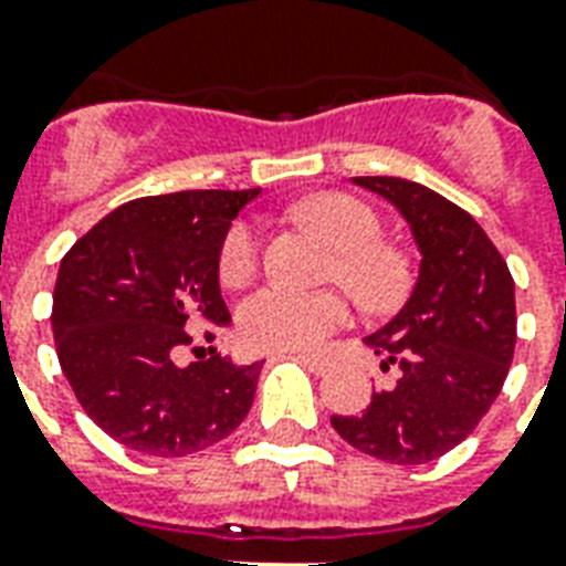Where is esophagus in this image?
<instances>
[{"mask_svg": "<svg viewBox=\"0 0 566 566\" xmlns=\"http://www.w3.org/2000/svg\"><path fill=\"white\" fill-rule=\"evenodd\" d=\"M305 367H308L311 373H317V376H323V373H328V367H332V361H326L323 355H314V353H302L296 355Z\"/></svg>", "mask_w": 566, "mask_h": 566, "instance_id": "34e87169", "label": "esophagus"}]
</instances>
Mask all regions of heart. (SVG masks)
<instances>
[{
    "label": "heart",
    "instance_id": "1",
    "mask_svg": "<svg viewBox=\"0 0 566 566\" xmlns=\"http://www.w3.org/2000/svg\"><path fill=\"white\" fill-rule=\"evenodd\" d=\"M337 247L328 279L344 282L370 311L399 305L411 291V264L396 247L385 243V226L370 205L349 193H319L300 205ZM261 229L255 220H234L217 249L222 284L243 287L261 266ZM353 319V302L340 291H296L287 284H266L238 311V335L252 349L300 353L314 349Z\"/></svg>",
    "mask_w": 566,
    "mask_h": 566
}]
</instances>
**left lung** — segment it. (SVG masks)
Returning a JSON list of instances; mask_svg holds the SVG:
<instances>
[{
    "label": "left lung",
    "mask_w": 566,
    "mask_h": 566,
    "mask_svg": "<svg viewBox=\"0 0 566 566\" xmlns=\"http://www.w3.org/2000/svg\"><path fill=\"white\" fill-rule=\"evenodd\" d=\"M411 222L422 252L411 300L367 337L399 378L361 413H335L349 447L387 464H429L491 411L517 344L514 279L479 222L434 190L394 176H358Z\"/></svg>",
    "instance_id": "obj_1"
}]
</instances>
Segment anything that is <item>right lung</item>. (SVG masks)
I'll use <instances>...</instances> for the list:
<instances>
[{"label":"right lung","mask_w":566,"mask_h":566,"mask_svg":"<svg viewBox=\"0 0 566 566\" xmlns=\"http://www.w3.org/2000/svg\"><path fill=\"white\" fill-rule=\"evenodd\" d=\"M252 190H179L119 205L73 243L52 293L55 353L84 413L123 447L181 458L229 438L252 408L261 361L179 367L229 326L217 249ZM202 325L200 335L192 328Z\"/></svg>","instance_id":"obj_1"}]
</instances>
